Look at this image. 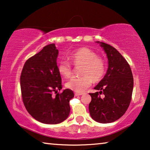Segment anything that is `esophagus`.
<instances>
[{
	"label": "esophagus",
	"instance_id": "1",
	"mask_svg": "<svg viewBox=\"0 0 150 150\" xmlns=\"http://www.w3.org/2000/svg\"><path fill=\"white\" fill-rule=\"evenodd\" d=\"M83 93H82V92H81V93H79V92H75V96H81V95H83Z\"/></svg>",
	"mask_w": 150,
	"mask_h": 150
}]
</instances>
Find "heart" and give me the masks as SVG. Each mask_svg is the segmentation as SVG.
I'll use <instances>...</instances> for the list:
<instances>
[{"label":"heart","instance_id":"heart-1","mask_svg":"<svg viewBox=\"0 0 150 150\" xmlns=\"http://www.w3.org/2000/svg\"><path fill=\"white\" fill-rule=\"evenodd\" d=\"M69 57L75 65L83 64L81 69L83 76L69 80L66 83L69 89L81 93L90 87L92 80L98 81L105 75L106 67L104 61L89 48H79L71 52ZM58 70L64 78H69L73 75L72 65L66 60H61L58 63Z\"/></svg>","mask_w":150,"mask_h":150}]
</instances>
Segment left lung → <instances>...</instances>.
Here are the masks:
<instances>
[{
  "instance_id": "1",
  "label": "left lung",
  "mask_w": 150,
  "mask_h": 150,
  "mask_svg": "<svg viewBox=\"0 0 150 150\" xmlns=\"http://www.w3.org/2000/svg\"><path fill=\"white\" fill-rule=\"evenodd\" d=\"M100 44L107 54L108 68L106 74L94 87L99 90L90 93L89 104L90 116L102 124L111 123L121 117L129 107L133 90V77L131 69L117 50L109 44ZM104 94L100 97V94Z\"/></svg>"
}]
</instances>
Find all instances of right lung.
I'll return each instance as SVG.
<instances>
[{
  "mask_svg": "<svg viewBox=\"0 0 150 150\" xmlns=\"http://www.w3.org/2000/svg\"><path fill=\"white\" fill-rule=\"evenodd\" d=\"M58 53L54 43L45 46L25 62L20 76L24 106L32 117L43 124L64 121L70 113L69 101L74 97L70 89L58 92L62 89L56 62Z\"/></svg>",
  "mask_w": 150,
  "mask_h": 150,
  "instance_id": "add662e5",
  "label": "right lung"
}]
</instances>
